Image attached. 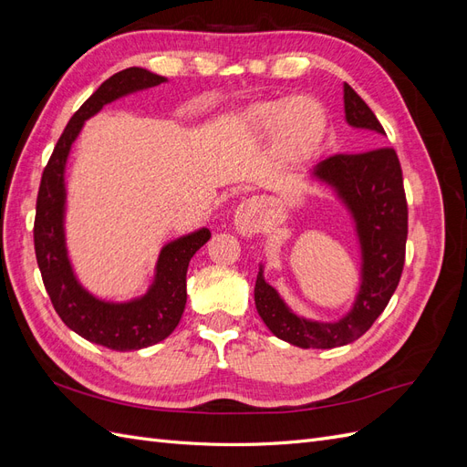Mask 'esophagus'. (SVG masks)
I'll return each instance as SVG.
<instances>
[{
  "label": "esophagus",
  "mask_w": 467,
  "mask_h": 467,
  "mask_svg": "<svg viewBox=\"0 0 467 467\" xmlns=\"http://www.w3.org/2000/svg\"><path fill=\"white\" fill-rule=\"evenodd\" d=\"M234 225L235 232L244 237H253L259 228V204L255 201H244L242 204L237 206L235 214H234Z\"/></svg>",
  "instance_id": "1"
}]
</instances>
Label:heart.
I'll list each match as a JSON object with an SVG mask.
<instances>
[{
  "instance_id": "obj_1",
  "label": "heart",
  "mask_w": 467,
  "mask_h": 467,
  "mask_svg": "<svg viewBox=\"0 0 467 467\" xmlns=\"http://www.w3.org/2000/svg\"><path fill=\"white\" fill-rule=\"evenodd\" d=\"M245 122L257 132H275V150L288 165L312 161L321 150L327 117L314 97H292L286 101L253 105Z\"/></svg>"
}]
</instances>
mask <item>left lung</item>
<instances>
[{
  "instance_id": "obj_1",
  "label": "left lung",
  "mask_w": 467,
  "mask_h": 467,
  "mask_svg": "<svg viewBox=\"0 0 467 467\" xmlns=\"http://www.w3.org/2000/svg\"><path fill=\"white\" fill-rule=\"evenodd\" d=\"M345 120L352 129L370 130L376 144L386 136L379 120L348 83L343 86ZM329 187L352 220L360 249V282L348 312L337 321L298 316L265 280L263 265L255 282V307L271 333L300 348H333L357 341L384 312L400 285L405 242L407 201L398 153L376 148L364 153H338L309 173Z\"/></svg>"
}]
</instances>
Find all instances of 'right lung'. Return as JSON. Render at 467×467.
<instances>
[{
	"label": "right lung",
	"instance_id": "right-lung-1",
	"mask_svg": "<svg viewBox=\"0 0 467 467\" xmlns=\"http://www.w3.org/2000/svg\"><path fill=\"white\" fill-rule=\"evenodd\" d=\"M167 78L144 67H126L110 76L69 119L40 179L35 253L42 282L56 314L89 343L112 350H140L158 345L175 331L187 304V268L192 255L208 239L210 230L199 228L161 247L155 275L146 294L126 302L97 298L79 285L66 247V163L83 124L105 105L126 95L165 83Z\"/></svg>",
	"mask_w": 467,
	"mask_h": 467
}]
</instances>
